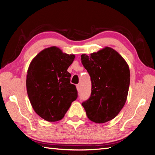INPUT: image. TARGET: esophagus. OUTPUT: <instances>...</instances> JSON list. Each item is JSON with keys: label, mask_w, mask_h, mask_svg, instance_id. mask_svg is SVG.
I'll list each match as a JSON object with an SVG mask.
<instances>
[{"label": "esophagus", "mask_w": 155, "mask_h": 155, "mask_svg": "<svg viewBox=\"0 0 155 155\" xmlns=\"http://www.w3.org/2000/svg\"><path fill=\"white\" fill-rule=\"evenodd\" d=\"M77 90L78 91H80V86H79L78 84H77Z\"/></svg>", "instance_id": "obj_1"}]
</instances>
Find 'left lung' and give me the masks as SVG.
I'll use <instances>...</instances> for the list:
<instances>
[{
  "mask_svg": "<svg viewBox=\"0 0 155 155\" xmlns=\"http://www.w3.org/2000/svg\"><path fill=\"white\" fill-rule=\"evenodd\" d=\"M81 61L90 74L92 92L82 103L90 120L103 124L116 117L127 100L130 71L125 59L116 50L106 47Z\"/></svg>",
  "mask_w": 155,
  "mask_h": 155,
  "instance_id": "left-lung-1",
  "label": "left lung"
}]
</instances>
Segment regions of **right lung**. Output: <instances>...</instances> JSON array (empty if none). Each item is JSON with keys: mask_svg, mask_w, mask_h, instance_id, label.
I'll return each mask as SVG.
<instances>
[{"mask_svg": "<svg viewBox=\"0 0 155 155\" xmlns=\"http://www.w3.org/2000/svg\"><path fill=\"white\" fill-rule=\"evenodd\" d=\"M74 57L53 46L39 52L28 67V98L35 112L46 121L62 120L77 98L76 86L71 84L67 71Z\"/></svg>", "mask_w": 155, "mask_h": 155, "instance_id": "obj_1", "label": "right lung"}]
</instances>
